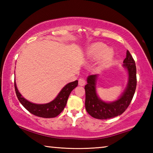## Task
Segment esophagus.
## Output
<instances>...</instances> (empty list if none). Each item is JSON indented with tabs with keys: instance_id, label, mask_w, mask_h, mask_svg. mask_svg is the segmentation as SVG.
<instances>
[{
	"instance_id": "esophagus-1",
	"label": "esophagus",
	"mask_w": 153,
	"mask_h": 153,
	"mask_svg": "<svg viewBox=\"0 0 153 153\" xmlns=\"http://www.w3.org/2000/svg\"><path fill=\"white\" fill-rule=\"evenodd\" d=\"M78 82H79V85L81 86H84V85L86 84V81H85V79L84 78H82V77L79 79Z\"/></svg>"
}]
</instances>
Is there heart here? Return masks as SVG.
Wrapping results in <instances>:
<instances>
[{
	"label": "heart",
	"instance_id": "b5f03b06",
	"mask_svg": "<svg viewBox=\"0 0 153 153\" xmlns=\"http://www.w3.org/2000/svg\"><path fill=\"white\" fill-rule=\"evenodd\" d=\"M113 51L107 48L104 43L98 42L93 45L88 51L87 56L90 61H95L99 59V65L104 66L109 63L113 59Z\"/></svg>",
	"mask_w": 153,
	"mask_h": 153
}]
</instances>
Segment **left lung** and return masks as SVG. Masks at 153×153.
Wrapping results in <instances>:
<instances>
[{
	"mask_svg": "<svg viewBox=\"0 0 153 153\" xmlns=\"http://www.w3.org/2000/svg\"><path fill=\"white\" fill-rule=\"evenodd\" d=\"M123 66L128 73V85L120 97L113 102H105L98 97L96 86L98 75H91L88 77V84L84 88L86 92L85 107L87 112L92 117L107 120L117 117L121 115L130 104L135 93L137 79L135 61L128 51H127Z\"/></svg>",
	"mask_w": 153,
	"mask_h": 153,
	"instance_id": "left-lung-1",
	"label": "left lung"
}]
</instances>
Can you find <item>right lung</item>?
<instances>
[{
    "label": "right lung",
    "instance_id": "add662e5",
    "mask_svg": "<svg viewBox=\"0 0 153 153\" xmlns=\"http://www.w3.org/2000/svg\"><path fill=\"white\" fill-rule=\"evenodd\" d=\"M78 84V81L72 82L65 86L55 99L46 104H36L32 103L22 97L18 90L15 82V90L18 100L24 107L33 115L40 117L52 118L59 115L66 106L67 99L71 92Z\"/></svg>",
    "mask_w": 153,
    "mask_h": 153
}]
</instances>
